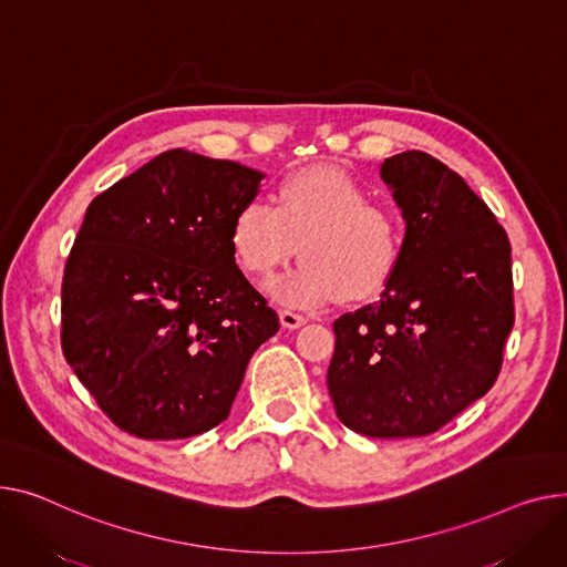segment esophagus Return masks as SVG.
Returning a JSON list of instances; mask_svg holds the SVG:
<instances>
[{
    "mask_svg": "<svg viewBox=\"0 0 567 567\" xmlns=\"http://www.w3.org/2000/svg\"><path fill=\"white\" fill-rule=\"evenodd\" d=\"M280 323H282V328L293 330V328H300V326L306 323V317H303V315H296V312H291V310H282V312H280Z\"/></svg>",
    "mask_w": 567,
    "mask_h": 567,
    "instance_id": "obj_1",
    "label": "esophagus"
}]
</instances>
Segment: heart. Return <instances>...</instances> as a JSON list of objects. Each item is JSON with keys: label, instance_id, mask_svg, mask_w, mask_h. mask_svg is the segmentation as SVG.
Returning <instances> with one entry per match:
<instances>
[{"label": "heart", "instance_id": "1", "mask_svg": "<svg viewBox=\"0 0 567 567\" xmlns=\"http://www.w3.org/2000/svg\"><path fill=\"white\" fill-rule=\"evenodd\" d=\"M276 205L252 196L239 205L230 225V246L239 267L257 278L287 261L300 241L298 264L274 278L267 291L282 306L317 308L342 293L358 300L379 291L403 250V220L369 188L328 166L285 177Z\"/></svg>", "mask_w": 567, "mask_h": 567}]
</instances>
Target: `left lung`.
Segmentation results:
<instances>
[{
    "label": "left lung",
    "mask_w": 567,
    "mask_h": 567,
    "mask_svg": "<svg viewBox=\"0 0 567 567\" xmlns=\"http://www.w3.org/2000/svg\"><path fill=\"white\" fill-rule=\"evenodd\" d=\"M403 250L373 303L332 323L328 392L369 437L435 433L495 385L515 321L511 241L467 182L422 150L381 166Z\"/></svg>",
    "instance_id": "1"
}]
</instances>
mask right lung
Here are the masks:
<instances>
[{"instance_id": "1", "label": "right lung", "mask_w": 567, "mask_h": 567, "mask_svg": "<svg viewBox=\"0 0 567 567\" xmlns=\"http://www.w3.org/2000/svg\"><path fill=\"white\" fill-rule=\"evenodd\" d=\"M264 173L168 150L86 209L61 285V349L106 417L143 440L228 420L278 315L239 271L230 225Z\"/></svg>"}]
</instances>
